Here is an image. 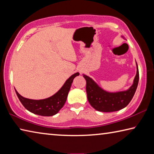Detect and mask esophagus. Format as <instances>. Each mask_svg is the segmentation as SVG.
Returning <instances> with one entry per match:
<instances>
[{
    "label": "esophagus",
    "mask_w": 154,
    "mask_h": 154,
    "mask_svg": "<svg viewBox=\"0 0 154 154\" xmlns=\"http://www.w3.org/2000/svg\"><path fill=\"white\" fill-rule=\"evenodd\" d=\"M79 72H82V71H80V70H79Z\"/></svg>",
    "instance_id": "esophagus-1"
}]
</instances>
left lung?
I'll use <instances>...</instances> for the list:
<instances>
[{"instance_id": "1", "label": "left lung", "mask_w": 154, "mask_h": 154, "mask_svg": "<svg viewBox=\"0 0 154 154\" xmlns=\"http://www.w3.org/2000/svg\"><path fill=\"white\" fill-rule=\"evenodd\" d=\"M83 77L86 80L88 100L91 106L98 111L113 112L126 107L131 101L139 83V73L137 64V74L132 85L127 90L118 92H106L99 86L92 78L85 75H83Z\"/></svg>"}]
</instances>
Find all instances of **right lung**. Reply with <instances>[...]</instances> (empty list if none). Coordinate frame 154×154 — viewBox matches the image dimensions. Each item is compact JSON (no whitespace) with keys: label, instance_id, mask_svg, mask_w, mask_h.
Wrapping results in <instances>:
<instances>
[{"label":"right lung","instance_id":"1","mask_svg":"<svg viewBox=\"0 0 154 154\" xmlns=\"http://www.w3.org/2000/svg\"><path fill=\"white\" fill-rule=\"evenodd\" d=\"M79 75V72L71 75L62 87L55 94L42 100H32L23 97L15 89L18 98L23 106L31 113L42 116H52L58 113L66 103L68 94L75 77Z\"/></svg>","mask_w":154,"mask_h":154}]
</instances>
